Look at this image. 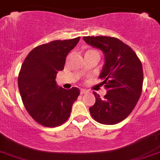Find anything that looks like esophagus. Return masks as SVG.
Wrapping results in <instances>:
<instances>
[{
    "mask_svg": "<svg viewBox=\"0 0 160 160\" xmlns=\"http://www.w3.org/2000/svg\"><path fill=\"white\" fill-rule=\"evenodd\" d=\"M89 93V90L86 89H82L80 90V93H81V94H84V93Z\"/></svg>",
    "mask_w": 160,
    "mask_h": 160,
    "instance_id": "1",
    "label": "esophagus"
}]
</instances>
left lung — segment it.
<instances>
[{
	"label": "left lung",
	"instance_id": "1",
	"mask_svg": "<svg viewBox=\"0 0 160 160\" xmlns=\"http://www.w3.org/2000/svg\"><path fill=\"white\" fill-rule=\"evenodd\" d=\"M83 39L104 53L99 77L107 90L104 98L93 92L96 102L89 108L97 122L114 125L126 118L136 105L143 83L141 61L128 45L108 36H86Z\"/></svg>",
	"mask_w": 160,
	"mask_h": 160
}]
</instances>
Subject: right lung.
I'll use <instances>...</instances> for the list:
<instances>
[{
	"label": "right lung",
	"mask_w": 160,
	"mask_h": 160,
	"mask_svg": "<svg viewBox=\"0 0 160 160\" xmlns=\"http://www.w3.org/2000/svg\"><path fill=\"white\" fill-rule=\"evenodd\" d=\"M80 37L55 40L41 45L28 53L18 75V89L25 108L40 125L56 127L70 117L80 90H66L56 83V74L62 70L67 54Z\"/></svg>",
	"instance_id": "1"
}]
</instances>
